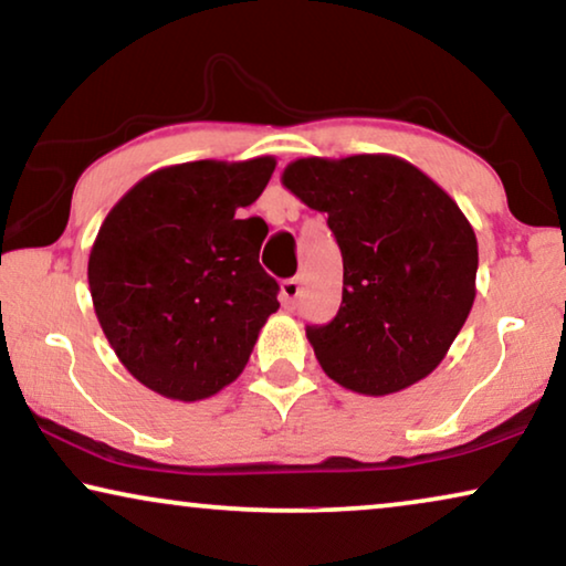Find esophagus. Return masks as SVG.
Instances as JSON below:
<instances>
[{"label":"esophagus","mask_w":566,"mask_h":566,"mask_svg":"<svg viewBox=\"0 0 566 566\" xmlns=\"http://www.w3.org/2000/svg\"><path fill=\"white\" fill-rule=\"evenodd\" d=\"M301 291H304V283H301V277H289V281H283L281 283L283 304L285 306H296Z\"/></svg>","instance_id":"obj_1"}]
</instances>
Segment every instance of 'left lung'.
I'll use <instances>...</instances> for the list:
<instances>
[{
  "label": "left lung",
  "instance_id": "1",
  "mask_svg": "<svg viewBox=\"0 0 566 566\" xmlns=\"http://www.w3.org/2000/svg\"><path fill=\"white\" fill-rule=\"evenodd\" d=\"M283 185L327 223L343 252V304L306 327L332 381L386 397L446 358L476 296V234L455 200L391 154L306 157Z\"/></svg>",
  "mask_w": 566,
  "mask_h": 566
}]
</instances>
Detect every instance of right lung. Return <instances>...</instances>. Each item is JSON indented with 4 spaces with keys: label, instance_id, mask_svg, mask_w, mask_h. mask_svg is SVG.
<instances>
[{
    "label": "right lung",
    "instance_id": "add662e5",
    "mask_svg": "<svg viewBox=\"0 0 566 566\" xmlns=\"http://www.w3.org/2000/svg\"><path fill=\"white\" fill-rule=\"evenodd\" d=\"M273 169V157L185 161L146 175L105 216L87 265L92 304L146 389L198 401L244 370L281 304L260 265L268 223L237 211Z\"/></svg>",
    "mask_w": 566,
    "mask_h": 566
}]
</instances>
